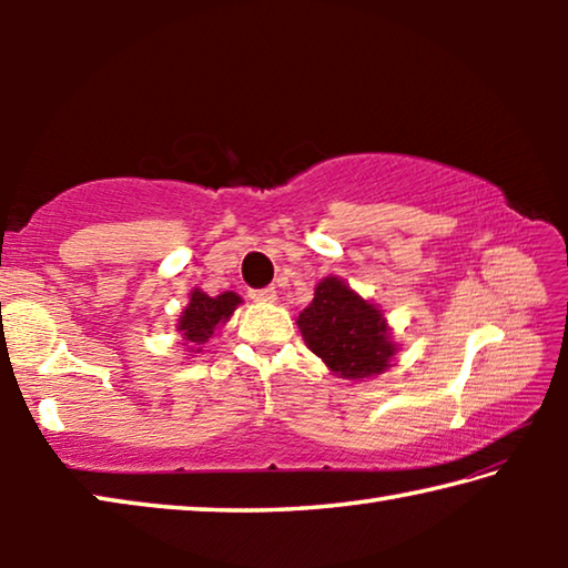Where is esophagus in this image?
<instances>
[{
	"instance_id": "34e87169",
	"label": "esophagus",
	"mask_w": 568,
	"mask_h": 568,
	"mask_svg": "<svg viewBox=\"0 0 568 568\" xmlns=\"http://www.w3.org/2000/svg\"><path fill=\"white\" fill-rule=\"evenodd\" d=\"M247 295H250V301H255V303H275V297H277L275 287H257V291H250Z\"/></svg>"
}]
</instances>
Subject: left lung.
Wrapping results in <instances>:
<instances>
[{"label": "left lung", "instance_id": "obj_1", "mask_svg": "<svg viewBox=\"0 0 568 568\" xmlns=\"http://www.w3.org/2000/svg\"><path fill=\"white\" fill-rule=\"evenodd\" d=\"M297 325L307 348L343 378L376 376L396 353L383 313L338 277L318 283L313 303L297 315Z\"/></svg>", "mask_w": 568, "mask_h": 568}]
</instances>
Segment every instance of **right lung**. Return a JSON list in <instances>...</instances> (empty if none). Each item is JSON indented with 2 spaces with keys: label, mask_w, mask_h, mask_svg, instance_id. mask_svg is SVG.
<instances>
[{
  "label": "right lung",
  "mask_w": 568,
  "mask_h": 568,
  "mask_svg": "<svg viewBox=\"0 0 568 568\" xmlns=\"http://www.w3.org/2000/svg\"><path fill=\"white\" fill-rule=\"evenodd\" d=\"M240 305V295L223 293L217 297H210L200 291L190 293V305L182 313L178 331H182L190 348H203V345L213 338L220 323H225Z\"/></svg>",
  "instance_id": "1"
}]
</instances>
